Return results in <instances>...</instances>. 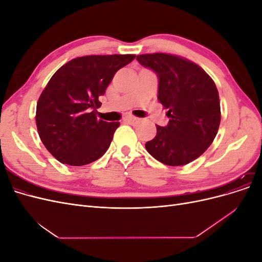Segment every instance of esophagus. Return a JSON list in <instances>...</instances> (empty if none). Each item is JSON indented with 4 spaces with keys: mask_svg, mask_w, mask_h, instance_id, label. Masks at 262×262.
<instances>
[{
    "mask_svg": "<svg viewBox=\"0 0 262 262\" xmlns=\"http://www.w3.org/2000/svg\"><path fill=\"white\" fill-rule=\"evenodd\" d=\"M124 121L128 122V123H131V124H134L140 121V119L137 118V117H133V116H125L124 117Z\"/></svg>",
    "mask_w": 262,
    "mask_h": 262,
    "instance_id": "obj_1",
    "label": "esophagus"
}]
</instances>
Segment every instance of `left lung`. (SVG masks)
Returning a JSON list of instances; mask_svg holds the SVG:
<instances>
[{
  "instance_id": "1",
  "label": "left lung",
  "mask_w": 262,
  "mask_h": 262,
  "mask_svg": "<svg viewBox=\"0 0 262 262\" xmlns=\"http://www.w3.org/2000/svg\"><path fill=\"white\" fill-rule=\"evenodd\" d=\"M141 66L158 76V100L168 109L169 122L156 125L157 133L145 143L155 160L181 166L201 156L212 144L221 122L219 92L212 78L195 63L175 54L138 55Z\"/></svg>"
}]
</instances>
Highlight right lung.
I'll return each mask as SVG.
<instances>
[{
	"instance_id": "add662e5",
	"label": "right lung",
	"mask_w": 262,
	"mask_h": 262,
	"mask_svg": "<svg viewBox=\"0 0 262 262\" xmlns=\"http://www.w3.org/2000/svg\"><path fill=\"white\" fill-rule=\"evenodd\" d=\"M134 54L85 55L55 72L37 102L36 124L46 148L62 163L83 166L106 153L120 123L98 120L96 108L118 70Z\"/></svg>"
}]
</instances>
